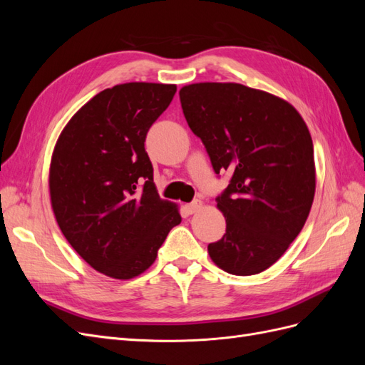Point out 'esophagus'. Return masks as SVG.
I'll use <instances>...</instances> for the list:
<instances>
[{
    "mask_svg": "<svg viewBox=\"0 0 365 365\" xmlns=\"http://www.w3.org/2000/svg\"><path fill=\"white\" fill-rule=\"evenodd\" d=\"M201 208H202V202H201L200 200H196V201H193V202L185 205V212L189 213V215H195V213L200 212Z\"/></svg>",
    "mask_w": 365,
    "mask_h": 365,
    "instance_id": "obj_1",
    "label": "esophagus"
}]
</instances>
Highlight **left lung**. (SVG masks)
Returning <instances> with one entry per match:
<instances>
[{"label": "left lung", "mask_w": 365, "mask_h": 365, "mask_svg": "<svg viewBox=\"0 0 365 365\" xmlns=\"http://www.w3.org/2000/svg\"><path fill=\"white\" fill-rule=\"evenodd\" d=\"M184 117L215 173H231L216 197L222 239L208 245L220 269L252 275L277 262L300 231L315 195L314 145L297 109L240 83L181 88Z\"/></svg>", "instance_id": "1"}]
</instances>
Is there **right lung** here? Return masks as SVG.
Masks as SVG:
<instances>
[{"instance_id":"add662e5","label":"right lung","mask_w":365,"mask_h":365,"mask_svg":"<svg viewBox=\"0 0 365 365\" xmlns=\"http://www.w3.org/2000/svg\"><path fill=\"white\" fill-rule=\"evenodd\" d=\"M176 85L108 88L63 128L50 165V196L62 235L108 277L128 280L155 262L178 208L160 197L145 149L148 130Z\"/></svg>"}]
</instances>
